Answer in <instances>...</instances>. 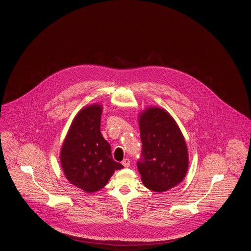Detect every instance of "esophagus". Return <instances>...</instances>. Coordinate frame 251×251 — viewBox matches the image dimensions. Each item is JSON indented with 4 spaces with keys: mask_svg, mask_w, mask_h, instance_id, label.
I'll return each instance as SVG.
<instances>
[{
    "mask_svg": "<svg viewBox=\"0 0 251 251\" xmlns=\"http://www.w3.org/2000/svg\"><path fill=\"white\" fill-rule=\"evenodd\" d=\"M122 165L124 166L125 167H130V160L129 159H124L123 161H122Z\"/></svg>",
    "mask_w": 251,
    "mask_h": 251,
    "instance_id": "esophagus-1",
    "label": "esophagus"
}]
</instances>
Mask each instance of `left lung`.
<instances>
[{"label":"left lung","mask_w":251,"mask_h":251,"mask_svg":"<svg viewBox=\"0 0 251 251\" xmlns=\"http://www.w3.org/2000/svg\"><path fill=\"white\" fill-rule=\"evenodd\" d=\"M141 155L137 165L142 183L161 193L178 185L185 177L188 149L183 135L168 112L149 108L139 117Z\"/></svg>","instance_id":"left-lung-1"}]
</instances>
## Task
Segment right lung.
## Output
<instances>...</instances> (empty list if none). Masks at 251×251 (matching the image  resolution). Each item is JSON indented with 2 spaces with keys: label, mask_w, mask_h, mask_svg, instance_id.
<instances>
[{
  "label": "right lung",
  "mask_w": 251,
  "mask_h": 251,
  "mask_svg": "<svg viewBox=\"0 0 251 251\" xmlns=\"http://www.w3.org/2000/svg\"><path fill=\"white\" fill-rule=\"evenodd\" d=\"M101 113L99 105L86 107L79 112L60 151L67 180L86 193L105 187L114 170L123 167L112 159L111 145L101 134Z\"/></svg>",
  "instance_id": "right-lung-1"
}]
</instances>
